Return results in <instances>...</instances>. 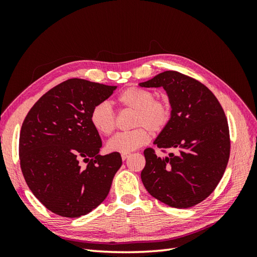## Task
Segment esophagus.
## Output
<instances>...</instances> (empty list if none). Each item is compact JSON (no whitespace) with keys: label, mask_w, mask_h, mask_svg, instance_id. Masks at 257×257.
I'll list each match as a JSON object with an SVG mask.
<instances>
[{"label":"esophagus","mask_w":257,"mask_h":257,"mask_svg":"<svg viewBox=\"0 0 257 257\" xmlns=\"http://www.w3.org/2000/svg\"><path fill=\"white\" fill-rule=\"evenodd\" d=\"M128 157H130V153H123V154H121V158H122L123 161H125Z\"/></svg>","instance_id":"obj_1"}]
</instances>
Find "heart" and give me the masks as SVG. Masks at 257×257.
<instances>
[{
  "instance_id": "heart-1",
  "label": "heart",
  "mask_w": 257,
  "mask_h": 257,
  "mask_svg": "<svg viewBox=\"0 0 257 257\" xmlns=\"http://www.w3.org/2000/svg\"><path fill=\"white\" fill-rule=\"evenodd\" d=\"M116 103L124 109L134 110L133 131L114 135L107 143L110 152L130 153L147 145L150 141L149 129L160 133L172 118V104L166 97H154L150 90L139 87H128L116 97ZM90 121L99 134L109 135L115 127V114L110 105L102 102L96 104L91 111Z\"/></svg>"
}]
</instances>
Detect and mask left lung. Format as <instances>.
<instances>
[{
  "instance_id": "left-lung-1",
  "label": "left lung",
  "mask_w": 257,
  "mask_h": 257,
  "mask_svg": "<svg viewBox=\"0 0 257 257\" xmlns=\"http://www.w3.org/2000/svg\"><path fill=\"white\" fill-rule=\"evenodd\" d=\"M139 85L167 92L172 118L154 145L162 151L178 150L162 159L147 148L145 188L170 207L195 206L214 191L228 163L230 139L223 108L205 84L179 72L166 71Z\"/></svg>"
}]
</instances>
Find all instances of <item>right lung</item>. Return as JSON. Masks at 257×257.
Here are the masks:
<instances>
[{
  "mask_svg": "<svg viewBox=\"0 0 257 257\" xmlns=\"http://www.w3.org/2000/svg\"><path fill=\"white\" fill-rule=\"evenodd\" d=\"M116 89L72 78L37 100L22 123L20 167L25 180L51 212L79 217L102 204L122 165L120 153L99 155L98 132L90 114ZM87 163L82 168L80 162Z\"/></svg>",
  "mask_w": 257,
  "mask_h": 257,
  "instance_id": "add662e5",
  "label": "right lung"
}]
</instances>
